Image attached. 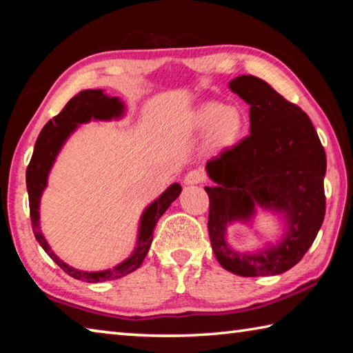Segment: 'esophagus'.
I'll return each instance as SVG.
<instances>
[{"label":"esophagus","instance_id":"1","mask_svg":"<svg viewBox=\"0 0 353 353\" xmlns=\"http://www.w3.org/2000/svg\"><path fill=\"white\" fill-rule=\"evenodd\" d=\"M204 181H205V174L199 170L190 171L183 177V182L187 185H198V183H202Z\"/></svg>","mask_w":353,"mask_h":353}]
</instances>
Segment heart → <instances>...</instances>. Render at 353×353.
Segmentation results:
<instances>
[{
    "label": "heart",
    "mask_w": 353,
    "mask_h": 353,
    "mask_svg": "<svg viewBox=\"0 0 353 353\" xmlns=\"http://www.w3.org/2000/svg\"><path fill=\"white\" fill-rule=\"evenodd\" d=\"M199 129H210L208 145L213 149L227 148L240 139L244 129L243 113L236 107H225L219 103L204 104L194 117Z\"/></svg>",
    "instance_id": "1"
}]
</instances>
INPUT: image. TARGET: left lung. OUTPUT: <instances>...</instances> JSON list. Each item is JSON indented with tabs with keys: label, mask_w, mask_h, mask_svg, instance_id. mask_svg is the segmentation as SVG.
Returning a JSON list of instances; mask_svg holds the SVG:
<instances>
[{
	"label": "left lung",
	"mask_w": 353,
	"mask_h": 353,
	"mask_svg": "<svg viewBox=\"0 0 353 353\" xmlns=\"http://www.w3.org/2000/svg\"><path fill=\"white\" fill-rule=\"evenodd\" d=\"M229 87L250 105V134L207 162L216 183L205 187L208 235L224 270L243 277L276 276L302 260L324 221L325 151L307 113L268 82L243 74ZM255 205L283 212L289 229L277 247L240 254L225 241L226 224L248 220Z\"/></svg>",
	"instance_id": "left-lung-1"
}]
</instances>
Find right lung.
I'll list each match as a JSON object with an SVG mask.
<instances>
[{
    "label": "right lung",
    "mask_w": 353,
    "mask_h": 353,
    "mask_svg": "<svg viewBox=\"0 0 353 353\" xmlns=\"http://www.w3.org/2000/svg\"><path fill=\"white\" fill-rule=\"evenodd\" d=\"M124 112V105L118 98H110L103 93V90H83L77 93L74 98H71L62 112L50 119L41 129L35 148L31 157V162L26 170V187L29 194V212H31V223L35 240L40 243L45 252L54 260L62 270L77 280H83L88 283L105 282V280H115L119 277L128 276L129 272L135 271L137 268L145 260L149 248L152 243V232L160 216L166 212V208L171 205L172 201L177 199L181 194L182 187L179 183H172L168 190H165L159 199H155L143 213L140 221L139 230V243L134 254L129 256L121 265L113 268V270L101 271V272H83L77 271L74 268L68 266L67 263L59 260V256L52 252L50 244L41 235L39 224V205L43 190L46 188L48 172H50L52 163L61 151L65 140L70 134L77 128V124L88 123L90 119H112L119 118Z\"/></svg>",
    "instance_id": "1"
}]
</instances>
